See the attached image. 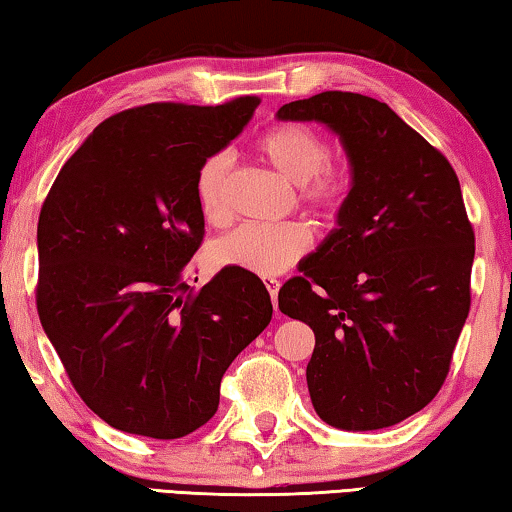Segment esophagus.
I'll use <instances>...</instances> for the list:
<instances>
[{
  "label": "esophagus",
  "mask_w": 512,
  "mask_h": 512,
  "mask_svg": "<svg viewBox=\"0 0 512 512\" xmlns=\"http://www.w3.org/2000/svg\"><path fill=\"white\" fill-rule=\"evenodd\" d=\"M262 282L266 285V289H269L271 294V301H273V308H276V301H278V289H280V280L273 278V276H264ZM278 310V308H276Z\"/></svg>",
  "instance_id": "esophagus-1"
}]
</instances>
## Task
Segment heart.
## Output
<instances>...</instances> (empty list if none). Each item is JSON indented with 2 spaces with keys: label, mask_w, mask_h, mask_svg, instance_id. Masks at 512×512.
Wrapping results in <instances>:
<instances>
[{
  "label": "heart",
  "mask_w": 512,
  "mask_h": 512,
  "mask_svg": "<svg viewBox=\"0 0 512 512\" xmlns=\"http://www.w3.org/2000/svg\"><path fill=\"white\" fill-rule=\"evenodd\" d=\"M257 151L282 179L296 186V200L317 218H338L354 190V170L347 160L331 158V144L305 124H280L264 133ZM232 156L227 151L209 156L197 170L195 193L204 218L223 223L230 213L227 177ZM312 246V232L301 223L241 225L216 241L211 255L220 266H234L259 276L289 269Z\"/></svg>",
  "instance_id": "heart-1"
}]
</instances>
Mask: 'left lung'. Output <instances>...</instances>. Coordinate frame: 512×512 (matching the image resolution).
Wrapping results in <instances>:
<instances>
[{
    "label": "left lung",
    "instance_id": "1",
    "mask_svg": "<svg viewBox=\"0 0 512 512\" xmlns=\"http://www.w3.org/2000/svg\"><path fill=\"white\" fill-rule=\"evenodd\" d=\"M278 117L329 124L354 170L340 227L278 294V308L315 331L312 407L342 430L395 425L444 386L471 308L476 236L460 181L370 96L324 91Z\"/></svg>",
    "mask_w": 512,
    "mask_h": 512
}]
</instances>
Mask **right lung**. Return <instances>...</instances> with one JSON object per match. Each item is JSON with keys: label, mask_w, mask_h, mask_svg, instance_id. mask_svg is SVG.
Here are the masks:
<instances>
[{"label": "right lung", "mask_w": 512, "mask_h": 512, "mask_svg": "<svg viewBox=\"0 0 512 512\" xmlns=\"http://www.w3.org/2000/svg\"><path fill=\"white\" fill-rule=\"evenodd\" d=\"M259 103L239 96L112 114L45 197L38 317L80 398L121 432L179 439L202 427L225 370L271 322L255 273L225 266L200 289L186 280L204 239L197 170Z\"/></svg>", "instance_id": "add662e5"}]
</instances>
